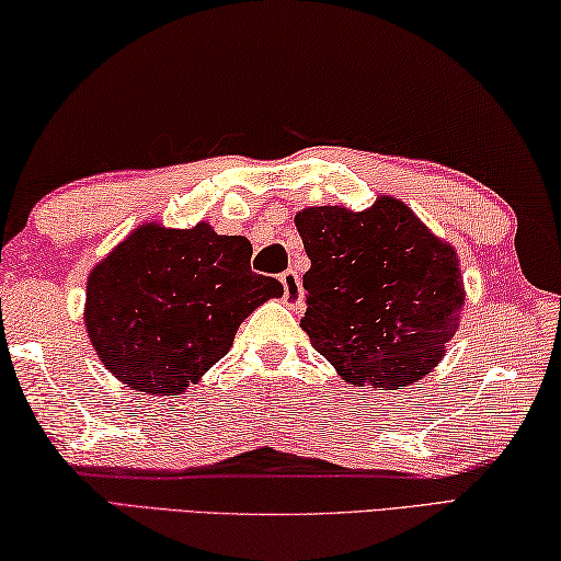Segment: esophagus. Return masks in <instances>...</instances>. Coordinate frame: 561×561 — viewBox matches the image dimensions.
Returning a JSON list of instances; mask_svg holds the SVG:
<instances>
[{"mask_svg":"<svg viewBox=\"0 0 561 561\" xmlns=\"http://www.w3.org/2000/svg\"><path fill=\"white\" fill-rule=\"evenodd\" d=\"M280 283H283V298H286L288 306L290 308L302 306L306 293H302V286H300V275L293 268H288L286 273H280Z\"/></svg>","mask_w":561,"mask_h":561,"instance_id":"obj_1","label":"esophagus"}]
</instances>
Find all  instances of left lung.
Here are the masks:
<instances>
[{
  "label": "left lung",
  "mask_w": 561,
  "mask_h": 561,
  "mask_svg": "<svg viewBox=\"0 0 561 561\" xmlns=\"http://www.w3.org/2000/svg\"><path fill=\"white\" fill-rule=\"evenodd\" d=\"M296 226L310 259L300 325L316 351L347 382L385 390L433 370L465 302L453 248L388 196L360 214L306 208Z\"/></svg>",
  "instance_id": "obj_1"
}]
</instances>
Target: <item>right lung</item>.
I'll use <instances>...</instances> for the list:
<instances>
[{
  "label": "right lung",
  "instance_id": "obj_1",
  "mask_svg": "<svg viewBox=\"0 0 561 561\" xmlns=\"http://www.w3.org/2000/svg\"><path fill=\"white\" fill-rule=\"evenodd\" d=\"M243 236L208 224L141 226L91 271L87 330L106 370L128 388L183 392L231 347L238 325L283 283L251 271Z\"/></svg>",
  "mask_w": 561,
  "mask_h": 561
}]
</instances>
